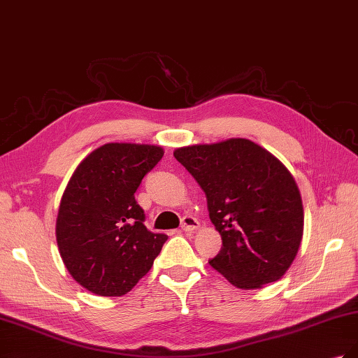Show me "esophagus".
Wrapping results in <instances>:
<instances>
[{
	"label": "esophagus",
	"instance_id": "34e87169",
	"mask_svg": "<svg viewBox=\"0 0 358 358\" xmlns=\"http://www.w3.org/2000/svg\"><path fill=\"white\" fill-rule=\"evenodd\" d=\"M199 225H200V222L197 221V218H194V216H183L180 229H182V231L189 233V231L197 230Z\"/></svg>",
	"mask_w": 358,
	"mask_h": 358
}]
</instances>
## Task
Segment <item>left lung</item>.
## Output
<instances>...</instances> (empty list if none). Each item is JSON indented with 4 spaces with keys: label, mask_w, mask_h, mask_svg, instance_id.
I'll list each match as a JSON object with an SVG mask.
<instances>
[{
    "label": "left lung",
    "mask_w": 358,
    "mask_h": 358,
    "mask_svg": "<svg viewBox=\"0 0 358 358\" xmlns=\"http://www.w3.org/2000/svg\"><path fill=\"white\" fill-rule=\"evenodd\" d=\"M175 158L206 194L222 237L213 268L242 289L280 279L303 236V204L294 178L264 148L246 138L175 150Z\"/></svg>",
    "instance_id": "left-lung-1"
}]
</instances>
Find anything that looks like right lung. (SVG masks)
Wrapping results in <instances>:
<instances>
[{
	"mask_svg": "<svg viewBox=\"0 0 358 358\" xmlns=\"http://www.w3.org/2000/svg\"><path fill=\"white\" fill-rule=\"evenodd\" d=\"M164 155L161 146L107 143L76 169L61 199L57 242L76 282L96 296H124L161 252L167 234L145 227L134 199Z\"/></svg>",
	"mask_w": 358,
	"mask_h": 358,
	"instance_id": "right-lung-1",
	"label": "right lung"
}]
</instances>
